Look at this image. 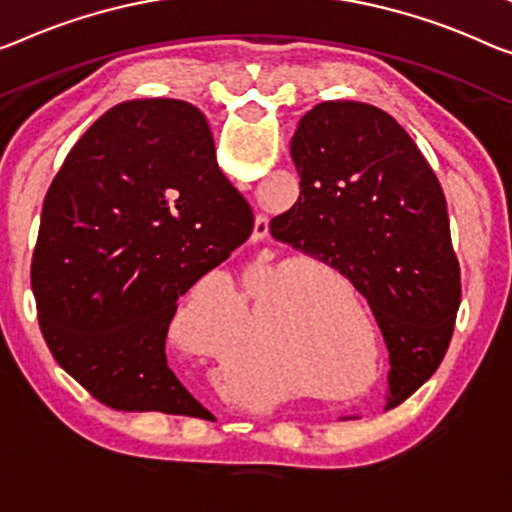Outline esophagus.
I'll return each instance as SVG.
<instances>
[{"label": "esophagus", "mask_w": 512, "mask_h": 512, "mask_svg": "<svg viewBox=\"0 0 512 512\" xmlns=\"http://www.w3.org/2000/svg\"><path fill=\"white\" fill-rule=\"evenodd\" d=\"M266 234H269V223H266V218H257V236Z\"/></svg>", "instance_id": "34e87169"}]
</instances>
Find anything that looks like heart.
Returning a JSON list of instances; mask_svg holds the SVG:
<instances>
[{
    "label": "heart",
    "mask_w": 512,
    "mask_h": 512,
    "mask_svg": "<svg viewBox=\"0 0 512 512\" xmlns=\"http://www.w3.org/2000/svg\"><path fill=\"white\" fill-rule=\"evenodd\" d=\"M331 280L342 276L326 273ZM253 322H250L248 349L239 368L241 381L253 388L259 398H271V381L278 365L289 356L287 341L296 361L324 375L329 386H354L370 368V352L361 342L349 340V329L342 326L331 310L317 303L315 289L292 282L287 269L259 273L250 280ZM271 302L286 310L281 335L265 329L263 312ZM243 305L225 280H202L174 310V335L186 352L225 361L243 335Z\"/></svg>",
    "instance_id": "1"
}]
</instances>
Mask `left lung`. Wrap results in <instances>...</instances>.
I'll list each match as a JSON object with an SVG mask.
<instances>
[{
	"label": "left lung",
	"mask_w": 512,
	"mask_h": 512,
	"mask_svg": "<svg viewBox=\"0 0 512 512\" xmlns=\"http://www.w3.org/2000/svg\"><path fill=\"white\" fill-rule=\"evenodd\" d=\"M289 151L301 195L269 230L368 299L391 365L384 409L398 407L439 368L462 296L444 190L409 133L368 103L315 105Z\"/></svg>",
	"instance_id": "obj_1"
}]
</instances>
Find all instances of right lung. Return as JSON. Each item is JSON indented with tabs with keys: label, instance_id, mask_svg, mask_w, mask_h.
Segmentation results:
<instances>
[{
	"label": "right lung",
	"instance_id": "1",
	"mask_svg": "<svg viewBox=\"0 0 512 512\" xmlns=\"http://www.w3.org/2000/svg\"><path fill=\"white\" fill-rule=\"evenodd\" d=\"M253 225L195 105H114L71 149L43 204L32 287L52 356L105 407L195 416L202 404L167 365V329L179 296Z\"/></svg>",
	"mask_w": 512,
	"mask_h": 512
}]
</instances>
